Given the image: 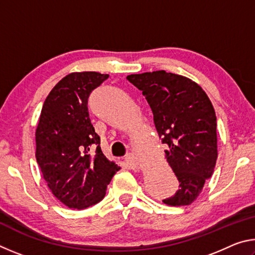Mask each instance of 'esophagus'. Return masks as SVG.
<instances>
[{"label":"esophagus","mask_w":255,"mask_h":255,"mask_svg":"<svg viewBox=\"0 0 255 255\" xmlns=\"http://www.w3.org/2000/svg\"><path fill=\"white\" fill-rule=\"evenodd\" d=\"M126 162H127L128 164H130V165L135 166V167L138 166V159H137V157H136L133 154L129 153V154L127 155V156H126Z\"/></svg>","instance_id":"esophagus-1"}]
</instances>
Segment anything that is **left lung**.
I'll list each match as a JSON object with an SVG mask.
<instances>
[{"label":"left lung","instance_id":"1","mask_svg":"<svg viewBox=\"0 0 255 255\" xmlns=\"http://www.w3.org/2000/svg\"><path fill=\"white\" fill-rule=\"evenodd\" d=\"M127 80L143 92L166 162L178 178L179 190L164 199L167 206L191 205L213 174L217 159V120L208 96L195 81L165 71L131 74Z\"/></svg>","mask_w":255,"mask_h":255}]
</instances>
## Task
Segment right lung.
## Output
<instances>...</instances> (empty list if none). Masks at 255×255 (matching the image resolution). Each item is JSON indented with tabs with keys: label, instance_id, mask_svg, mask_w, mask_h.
<instances>
[{
	"label": "right lung",
	"instance_id": "obj_1",
	"mask_svg": "<svg viewBox=\"0 0 255 255\" xmlns=\"http://www.w3.org/2000/svg\"><path fill=\"white\" fill-rule=\"evenodd\" d=\"M109 75L74 72L47 96L36 129V159L53 195L68 208L85 209L100 202L120 170L100 147L89 117L88 98ZM96 154H88L91 145Z\"/></svg>",
	"mask_w": 255,
	"mask_h": 255
}]
</instances>
